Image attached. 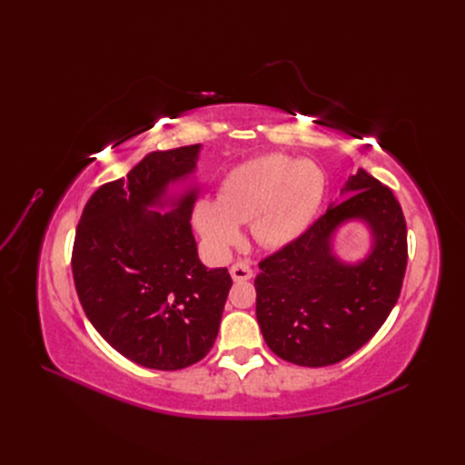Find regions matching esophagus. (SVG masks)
<instances>
[{"instance_id": "34e87169", "label": "esophagus", "mask_w": 465, "mask_h": 465, "mask_svg": "<svg viewBox=\"0 0 465 465\" xmlns=\"http://www.w3.org/2000/svg\"><path fill=\"white\" fill-rule=\"evenodd\" d=\"M231 277L236 281V283H242V281H248L252 277V265L248 260H238L231 267Z\"/></svg>"}]
</instances>
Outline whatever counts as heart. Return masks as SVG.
I'll return each mask as SVG.
<instances>
[{"mask_svg": "<svg viewBox=\"0 0 465 465\" xmlns=\"http://www.w3.org/2000/svg\"><path fill=\"white\" fill-rule=\"evenodd\" d=\"M323 198V176L308 161L283 154L250 159L223 178L217 200L200 198L192 223L205 250L224 258L241 238L238 224L263 248H283L308 229Z\"/></svg>", "mask_w": 465, "mask_h": 465, "instance_id": "obj_1", "label": "heart"}]
</instances>
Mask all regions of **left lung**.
Returning a JSON list of instances; mask_svg holds the SVG:
<instances>
[{
    "label": "left lung",
    "mask_w": 465,
    "mask_h": 465,
    "mask_svg": "<svg viewBox=\"0 0 465 465\" xmlns=\"http://www.w3.org/2000/svg\"><path fill=\"white\" fill-rule=\"evenodd\" d=\"M311 229L260 262L256 318L277 357L301 367H328L353 355L396 306L405 265L407 227L388 186L359 168ZM351 220L370 229L371 250L351 264L334 254V232Z\"/></svg>",
    "instance_id": "left-lung-1"
}]
</instances>
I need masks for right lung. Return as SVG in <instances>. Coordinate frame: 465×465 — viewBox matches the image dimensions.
Here are the masks:
<instances>
[{
    "instance_id": "obj_1",
    "label": "right lung",
    "mask_w": 465,
    "mask_h": 465,
    "mask_svg": "<svg viewBox=\"0 0 465 465\" xmlns=\"http://www.w3.org/2000/svg\"><path fill=\"white\" fill-rule=\"evenodd\" d=\"M200 151L145 154L128 178L91 195L77 224L72 270L83 311L110 347L145 369L202 361L232 285L227 267L200 262L190 224L198 186L171 192L192 178Z\"/></svg>"
}]
</instances>
